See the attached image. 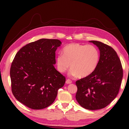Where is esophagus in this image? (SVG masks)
Returning <instances> with one entry per match:
<instances>
[{"label": "esophagus", "instance_id": "1", "mask_svg": "<svg viewBox=\"0 0 129 129\" xmlns=\"http://www.w3.org/2000/svg\"><path fill=\"white\" fill-rule=\"evenodd\" d=\"M71 83H72V80H70V79H67V80H66V84H70Z\"/></svg>", "mask_w": 129, "mask_h": 129}]
</instances>
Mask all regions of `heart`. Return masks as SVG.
Returning <instances> with one entry per match:
<instances>
[{"label":"heart","instance_id":"obj_1","mask_svg":"<svg viewBox=\"0 0 129 129\" xmlns=\"http://www.w3.org/2000/svg\"><path fill=\"white\" fill-rule=\"evenodd\" d=\"M61 53L56 59L57 70L63 73L70 67V74L80 78L91 75L99 60V52L92 45L69 44L64 46Z\"/></svg>","mask_w":129,"mask_h":129}]
</instances>
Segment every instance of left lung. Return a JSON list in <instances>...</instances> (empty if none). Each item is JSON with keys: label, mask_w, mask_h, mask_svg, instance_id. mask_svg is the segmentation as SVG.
<instances>
[{"label": "left lung", "mask_w": 129, "mask_h": 129, "mask_svg": "<svg viewBox=\"0 0 129 129\" xmlns=\"http://www.w3.org/2000/svg\"><path fill=\"white\" fill-rule=\"evenodd\" d=\"M100 50L98 65L91 75L76 81V99L83 108L99 110L108 106L118 94L123 76L121 61L111 46L89 41Z\"/></svg>", "instance_id": "8db88e82"}]
</instances>
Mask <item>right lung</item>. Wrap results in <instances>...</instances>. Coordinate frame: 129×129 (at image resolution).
I'll use <instances>...</instances> for the list:
<instances>
[{"label": "right lung", "mask_w": 129, "mask_h": 129, "mask_svg": "<svg viewBox=\"0 0 129 129\" xmlns=\"http://www.w3.org/2000/svg\"><path fill=\"white\" fill-rule=\"evenodd\" d=\"M61 42L41 39L29 43L16 54L10 75L13 95L28 108L39 110L50 106L65 78L55 68V51Z\"/></svg>", "instance_id": "right-lung-1"}]
</instances>
